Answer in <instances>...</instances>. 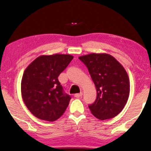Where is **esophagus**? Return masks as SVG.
I'll list each match as a JSON object with an SVG mask.
<instances>
[{
	"label": "esophagus",
	"instance_id": "34e87169",
	"mask_svg": "<svg viewBox=\"0 0 151 151\" xmlns=\"http://www.w3.org/2000/svg\"><path fill=\"white\" fill-rule=\"evenodd\" d=\"M82 94H83V93H82V92H80V93L75 94H74V97H82Z\"/></svg>",
	"mask_w": 151,
	"mask_h": 151
}]
</instances>
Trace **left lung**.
Segmentation results:
<instances>
[{"label":"left lung","instance_id":"obj_1","mask_svg":"<svg viewBox=\"0 0 151 151\" xmlns=\"http://www.w3.org/2000/svg\"><path fill=\"white\" fill-rule=\"evenodd\" d=\"M79 59L87 66L97 89V99L89 106L94 117L101 120L118 115L130 94V80L123 66L106 53H92Z\"/></svg>","mask_w":151,"mask_h":151}]
</instances>
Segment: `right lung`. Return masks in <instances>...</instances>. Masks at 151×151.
I'll list each match as a JSON object with an SVG mask.
<instances>
[{
  "label": "right lung",
  "mask_w": 151,
  "mask_h": 151,
  "mask_svg": "<svg viewBox=\"0 0 151 151\" xmlns=\"http://www.w3.org/2000/svg\"><path fill=\"white\" fill-rule=\"evenodd\" d=\"M73 58L70 54L41 55L25 69L21 96L27 108L37 118L55 121L65 112L71 97L63 92L58 77Z\"/></svg>",
  "instance_id": "right-lung-1"
}]
</instances>
